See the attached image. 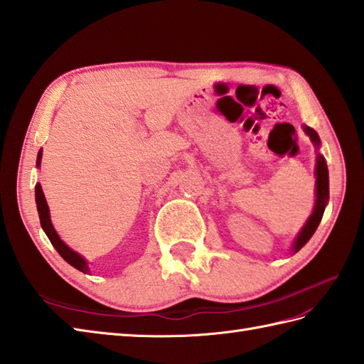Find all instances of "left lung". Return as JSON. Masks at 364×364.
<instances>
[{
  "mask_svg": "<svg viewBox=\"0 0 364 364\" xmlns=\"http://www.w3.org/2000/svg\"><path fill=\"white\" fill-rule=\"evenodd\" d=\"M304 131L306 132V135H310V139L314 143V146H319L321 141H319V136H318L316 131L309 126H305ZM327 200H328V169H327L326 159L321 154H318V160H316V204H314V210L310 215L309 221H306L304 229L301 230V233H299L296 241H294V247H293L294 252H297V250L301 249L306 243V241L313 237V233L316 232L318 225L322 220V215H324V208H326Z\"/></svg>",
  "mask_w": 364,
  "mask_h": 364,
  "instance_id": "obj_1",
  "label": "left lung"
}]
</instances>
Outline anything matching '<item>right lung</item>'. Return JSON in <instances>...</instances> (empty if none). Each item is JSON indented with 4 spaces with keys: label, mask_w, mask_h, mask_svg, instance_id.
<instances>
[{
    "label": "right lung",
    "mask_w": 364,
    "mask_h": 364,
    "mask_svg": "<svg viewBox=\"0 0 364 364\" xmlns=\"http://www.w3.org/2000/svg\"><path fill=\"white\" fill-rule=\"evenodd\" d=\"M40 160H42V151H38L37 166L40 165ZM36 203H37V210H38V216H40V224H42V229L45 230L48 238H50L51 245L55 247V250H58V252L60 254V257L67 263H70L71 266H75V268L79 269V271L87 272L88 271L87 262L79 254H76L75 250H71L59 238L58 233H55L53 224H51V220H50V210H48L46 199H45V195H43V191H42V185H40V183L36 185Z\"/></svg>",
    "instance_id": "obj_1"
}]
</instances>
